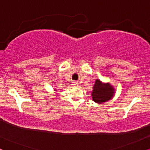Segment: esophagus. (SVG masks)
Returning a JSON list of instances; mask_svg holds the SVG:
<instances>
[{
  "label": "esophagus",
  "mask_w": 150,
  "mask_h": 150,
  "mask_svg": "<svg viewBox=\"0 0 150 150\" xmlns=\"http://www.w3.org/2000/svg\"><path fill=\"white\" fill-rule=\"evenodd\" d=\"M72 85H73V87H77V86H78V83L76 82H73V84H72Z\"/></svg>",
  "instance_id": "1"
}]
</instances>
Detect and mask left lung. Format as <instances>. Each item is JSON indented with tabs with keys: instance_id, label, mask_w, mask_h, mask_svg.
<instances>
[{
	"instance_id": "obj_1",
	"label": "left lung",
	"mask_w": 150,
	"mask_h": 150,
	"mask_svg": "<svg viewBox=\"0 0 150 150\" xmlns=\"http://www.w3.org/2000/svg\"><path fill=\"white\" fill-rule=\"evenodd\" d=\"M115 89L109 83H103L97 79L92 92V100L97 104H102L112 99L114 96Z\"/></svg>"
}]
</instances>
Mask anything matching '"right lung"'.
I'll use <instances>...</instances> for the list:
<instances>
[{
  "instance_id": "1",
  "label": "right lung",
  "mask_w": 150,
  "mask_h": 150,
  "mask_svg": "<svg viewBox=\"0 0 150 150\" xmlns=\"http://www.w3.org/2000/svg\"><path fill=\"white\" fill-rule=\"evenodd\" d=\"M54 90H55V91H56V89H54Z\"/></svg>"
}]
</instances>
